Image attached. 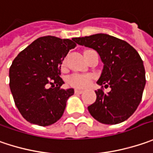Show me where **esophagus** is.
<instances>
[{
	"label": "esophagus",
	"mask_w": 153,
	"mask_h": 153,
	"mask_svg": "<svg viewBox=\"0 0 153 153\" xmlns=\"http://www.w3.org/2000/svg\"><path fill=\"white\" fill-rule=\"evenodd\" d=\"M83 90L81 89H75L74 90V92H75V94H81V93H83Z\"/></svg>",
	"instance_id": "34e87169"
}]
</instances>
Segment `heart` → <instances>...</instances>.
<instances>
[{"label": "heart", "mask_w": 153, "mask_h": 153, "mask_svg": "<svg viewBox=\"0 0 153 153\" xmlns=\"http://www.w3.org/2000/svg\"><path fill=\"white\" fill-rule=\"evenodd\" d=\"M63 64H65V62ZM92 79L93 77L90 74H73L68 78V82L70 85L76 88H85L91 85Z\"/></svg>", "instance_id": "1"}]
</instances>
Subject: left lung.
Wrapping results in <instances>:
<instances>
[{"instance_id": "1", "label": "left lung", "mask_w": 153, "mask_h": 153, "mask_svg": "<svg viewBox=\"0 0 153 153\" xmlns=\"http://www.w3.org/2000/svg\"><path fill=\"white\" fill-rule=\"evenodd\" d=\"M79 45L95 50L103 63L97 84L110 87L95 91V103L88 106L91 116L103 124H118L132 116L141 101L146 72L139 53L129 43L108 34L74 37Z\"/></svg>"}]
</instances>
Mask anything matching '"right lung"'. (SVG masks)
Masks as SVG:
<instances>
[{"mask_svg": "<svg viewBox=\"0 0 153 153\" xmlns=\"http://www.w3.org/2000/svg\"><path fill=\"white\" fill-rule=\"evenodd\" d=\"M74 38L45 36L36 39L13 60L9 68V86L15 105L24 118L39 126H49L62 116L73 88L64 90L61 67Z\"/></svg>", "mask_w": 153, "mask_h": 153, "instance_id": "1", "label": "right lung"}]
</instances>
